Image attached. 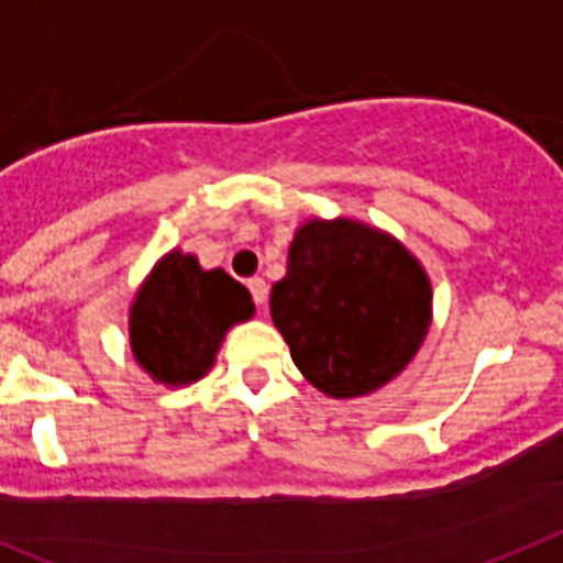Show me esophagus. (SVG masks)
Returning a JSON list of instances; mask_svg holds the SVG:
<instances>
[{"mask_svg": "<svg viewBox=\"0 0 563 563\" xmlns=\"http://www.w3.org/2000/svg\"><path fill=\"white\" fill-rule=\"evenodd\" d=\"M247 287H250V292H253L255 305H262L264 308V305H267V292H271L267 282H264V278H250Z\"/></svg>", "mask_w": 563, "mask_h": 563, "instance_id": "1", "label": "esophagus"}]
</instances>
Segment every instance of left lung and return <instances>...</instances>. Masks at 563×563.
<instances>
[{
	"label": "left lung",
	"mask_w": 563,
	"mask_h": 563,
	"mask_svg": "<svg viewBox=\"0 0 563 563\" xmlns=\"http://www.w3.org/2000/svg\"><path fill=\"white\" fill-rule=\"evenodd\" d=\"M271 316L296 368L333 399L391 383L431 324V282L394 235L354 218H310L292 235Z\"/></svg>",
	"instance_id": "left-lung-1"
}]
</instances>
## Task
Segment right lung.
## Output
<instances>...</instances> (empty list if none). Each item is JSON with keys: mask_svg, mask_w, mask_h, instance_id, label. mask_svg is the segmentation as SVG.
<instances>
[{"mask_svg": "<svg viewBox=\"0 0 563 563\" xmlns=\"http://www.w3.org/2000/svg\"><path fill=\"white\" fill-rule=\"evenodd\" d=\"M253 313L247 287L221 267L203 271L195 255L172 250L134 292L129 345L155 383L178 388L201 379L227 331Z\"/></svg>", "mask_w": 563, "mask_h": 563, "instance_id": "right-lung-1", "label": "right lung"}]
</instances>
